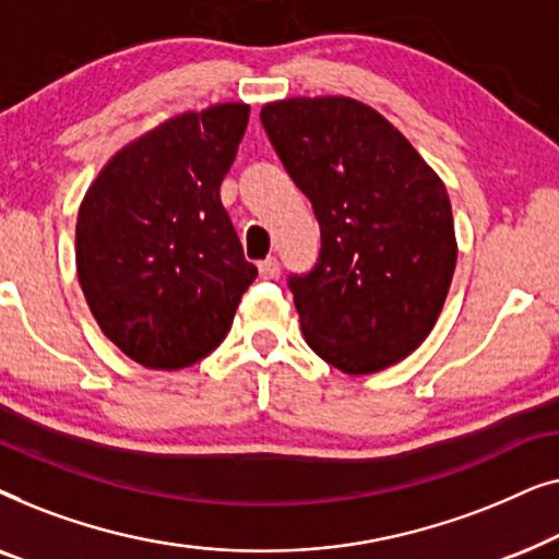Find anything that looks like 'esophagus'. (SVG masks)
I'll list each match as a JSON object with an SVG mask.
<instances>
[{"label":"esophagus","instance_id":"34e87169","mask_svg":"<svg viewBox=\"0 0 559 559\" xmlns=\"http://www.w3.org/2000/svg\"><path fill=\"white\" fill-rule=\"evenodd\" d=\"M277 272H280L277 257H266V259H262V262H259V277H262V280H274V277H277Z\"/></svg>","mask_w":559,"mask_h":559}]
</instances>
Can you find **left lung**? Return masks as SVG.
<instances>
[{
  "mask_svg": "<svg viewBox=\"0 0 559 559\" xmlns=\"http://www.w3.org/2000/svg\"><path fill=\"white\" fill-rule=\"evenodd\" d=\"M262 124L320 224L316 270L287 280L308 346L354 377L407 358L438 323L455 272L445 182L356 98L272 102Z\"/></svg>",
  "mask_w": 559,
  "mask_h": 559,
  "instance_id": "8db88e82",
  "label": "left lung"
}]
</instances>
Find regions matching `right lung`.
Returning <instances> with one entry per match:
<instances>
[{
    "mask_svg": "<svg viewBox=\"0 0 559 559\" xmlns=\"http://www.w3.org/2000/svg\"><path fill=\"white\" fill-rule=\"evenodd\" d=\"M247 104L163 121L124 144L83 195L75 270L102 333L147 369L201 361L257 277L221 203Z\"/></svg>",
    "mask_w": 559,
    "mask_h": 559,
    "instance_id": "1",
    "label": "right lung"
}]
</instances>
